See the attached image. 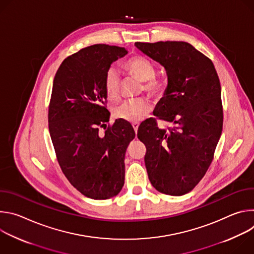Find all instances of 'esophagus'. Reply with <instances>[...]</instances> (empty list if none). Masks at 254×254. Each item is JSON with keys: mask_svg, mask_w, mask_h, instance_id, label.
<instances>
[{"mask_svg": "<svg viewBox=\"0 0 254 254\" xmlns=\"http://www.w3.org/2000/svg\"><path fill=\"white\" fill-rule=\"evenodd\" d=\"M131 126H132V127H133L134 131L136 132V131H137V127H138V124H137V123H132V124H131Z\"/></svg>", "mask_w": 254, "mask_h": 254, "instance_id": "1", "label": "esophagus"}]
</instances>
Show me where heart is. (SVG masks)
Here are the masks:
<instances>
[{"mask_svg":"<svg viewBox=\"0 0 254 254\" xmlns=\"http://www.w3.org/2000/svg\"><path fill=\"white\" fill-rule=\"evenodd\" d=\"M126 66L131 74L143 81L142 89L155 97H162L165 94L167 85L163 80L154 77L156 69L151 61L141 56H134L127 61ZM121 85L122 76L120 70L115 66H111L104 75V90L107 97L111 100H116L120 95ZM150 110V100L147 97L140 96L122 102L114 110V116L119 120L136 123L146 117Z\"/></svg>","mask_w":254,"mask_h":254,"instance_id":"b5f03b06","label":"heart"}]
</instances>
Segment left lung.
<instances>
[{
	"label": "left lung",
	"instance_id": "8db88e82",
	"mask_svg": "<svg viewBox=\"0 0 254 254\" xmlns=\"http://www.w3.org/2000/svg\"><path fill=\"white\" fill-rule=\"evenodd\" d=\"M142 53L166 69L168 86L154 116L174 126L158 127L156 119L140 124L137 137L152 185L181 196L192 191L210 167L223 127L221 85L213 62L182 41L136 42Z\"/></svg>",
	"mask_w": 254,
	"mask_h": 254
}]
</instances>
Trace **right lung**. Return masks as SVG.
Returning a JSON list of instances; mask_svg holds the SVG:
<instances>
[{
    "label": "right lung",
    "mask_w": 254,
    "mask_h": 254,
    "mask_svg": "<svg viewBox=\"0 0 254 254\" xmlns=\"http://www.w3.org/2000/svg\"><path fill=\"white\" fill-rule=\"evenodd\" d=\"M127 51L95 44L65 58L58 68L48 107V126L58 164L84 196L105 200L125 184V156L134 138L131 125L107 111L104 75L111 64ZM105 127L106 131L99 133Z\"/></svg>",
    "instance_id": "right-lung-1"
}]
</instances>
